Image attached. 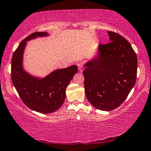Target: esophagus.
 <instances>
[{
  "mask_svg": "<svg viewBox=\"0 0 151 151\" xmlns=\"http://www.w3.org/2000/svg\"><path fill=\"white\" fill-rule=\"evenodd\" d=\"M78 70L80 72H82L83 71V63L81 62H79L78 64Z\"/></svg>",
  "mask_w": 151,
  "mask_h": 151,
  "instance_id": "1",
  "label": "esophagus"
}]
</instances>
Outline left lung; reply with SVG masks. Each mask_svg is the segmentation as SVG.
Listing matches in <instances>:
<instances>
[{
	"label": "left lung",
	"instance_id": "obj_1",
	"mask_svg": "<svg viewBox=\"0 0 151 151\" xmlns=\"http://www.w3.org/2000/svg\"><path fill=\"white\" fill-rule=\"evenodd\" d=\"M110 42L100 44V55L85 65L83 71L86 98L100 110L118 108L134 87L137 57L131 45L117 33L108 31Z\"/></svg>",
	"mask_w": 151,
	"mask_h": 151
}]
</instances>
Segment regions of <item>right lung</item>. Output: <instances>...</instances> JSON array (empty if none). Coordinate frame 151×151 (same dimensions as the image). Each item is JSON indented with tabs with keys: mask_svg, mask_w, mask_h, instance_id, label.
Returning a JSON list of instances; mask_svg holds the SVG:
<instances>
[{
	"mask_svg": "<svg viewBox=\"0 0 151 151\" xmlns=\"http://www.w3.org/2000/svg\"><path fill=\"white\" fill-rule=\"evenodd\" d=\"M47 35L45 32H35L27 37L14 51L11 61V80L21 100L30 109L43 114L55 112L62 106L67 86L78 72V66L71 65L39 79L23 70L22 59L26 41Z\"/></svg>",
	"mask_w": 151,
	"mask_h": 151,
	"instance_id": "add662e5",
	"label": "right lung"
}]
</instances>
